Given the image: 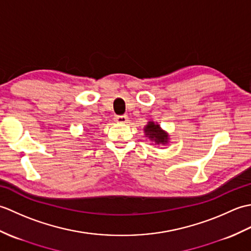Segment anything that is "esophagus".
Listing matches in <instances>:
<instances>
[{
  "mask_svg": "<svg viewBox=\"0 0 251 251\" xmlns=\"http://www.w3.org/2000/svg\"><path fill=\"white\" fill-rule=\"evenodd\" d=\"M114 121L116 123H120V124H125V123L128 122V116L127 115H121V116H116Z\"/></svg>",
  "mask_w": 251,
  "mask_h": 251,
  "instance_id": "1",
  "label": "esophagus"
}]
</instances>
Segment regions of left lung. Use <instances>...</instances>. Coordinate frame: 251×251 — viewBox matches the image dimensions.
I'll return each mask as SVG.
<instances>
[{"mask_svg": "<svg viewBox=\"0 0 251 251\" xmlns=\"http://www.w3.org/2000/svg\"><path fill=\"white\" fill-rule=\"evenodd\" d=\"M146 137H148L154 145L157 146H166L169 142V135L167 131L162 129L158 123L153 121H149L148 124L143 128Z\"/></svg>", "mask_w": 251, "mask_h": 251, "instance_id": "8db88e82", "label": "left lung"}]
</instances>
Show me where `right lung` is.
I'll list each match as a JSON object with an SVG mask.
<instances>
[{"label":"right lung","instance_id":"1","mask_svg":"<svg viewBox=\"0 0 251 251\" xmlns=\"http://www.w3.org/2000/svg\"><path fill=\"white\" fill-rule=\"evenodd\" d=\"M89 129H90V128H89ZM89 129H87V131H88V130H89Z\"/></svg>","mask_w":251,"mask_h":251}]
</instances>
